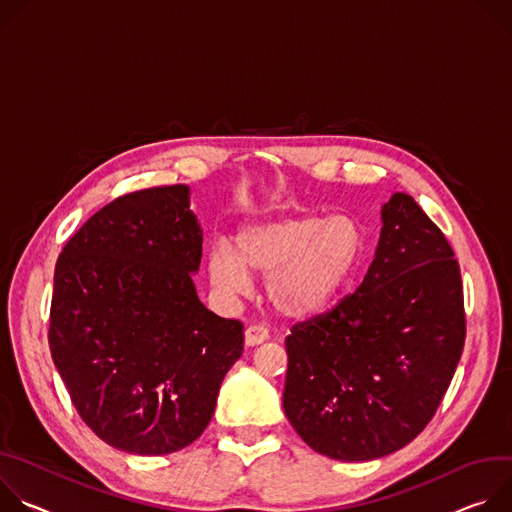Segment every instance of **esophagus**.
Listing matches in <instances>:
<instances>
[{"label": "esophagus", "instance_id": "1", "mask_svg": "<svg viewBox=\"0 0 512 512\" xmlns=\"http://www.w3.org/2000/svg\"><path fill=\"white\" fill-rule=\"evenodd\" d=\"M268 339V329L264 325H248L246 327V346H258Z\"/></svg>", "mask_w": 512, "mask_h": 512}]
</instances>
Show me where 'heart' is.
I'll return each instance as SVG.
<instances>
[{
  "mask_svg": "<svg viewBox=\"0 0 512 512\" xmlns=\"http://www.w3.org/2000/svg\"><path fill=\"white\" fill-rule=\"evenodd\" d=\"M362 252L364 232L356 217L293 215L246 225L236 238L239 256L215 246L207 270L213 287L230 299L248 293V272L268 276L266 293L274 309L303 319L339 295Z\"/></svg>",
  "mask_w": 512,
  "mask_h": 512,
  "instance_id": "obj_1",
  "label": "heart"
}]
</instances>
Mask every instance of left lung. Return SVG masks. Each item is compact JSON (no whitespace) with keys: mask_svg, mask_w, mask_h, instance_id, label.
Segmentation results:
<instances>
[{"mask_svg":"<svg viewBox=\"0 0 512 512\" xmlns=\"http://www.w3.org/2000/svg\"><path fill=\"white\" fill-rule=\"evenodd\" d=\"M464 342L460 264L415 199L394 193L360 287L291 327L282 407L327 458L388 456L433 419Z\"/></svg>","mask_w":512,"mask_h":512,"instance_id":"8db88e82","label":"left lung"}]
</instances>
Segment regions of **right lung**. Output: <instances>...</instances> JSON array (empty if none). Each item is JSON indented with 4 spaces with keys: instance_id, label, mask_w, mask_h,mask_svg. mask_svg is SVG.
Returning <instances> with one entry per match:
<instances>
[{
    "instance_id": "add662e5",
    "label": "right lung",
    "mask_w": 512,
    "mask_h": 512,
    "mask_svg": "<svg viewBox=\"0 0 512 512\" xmlns=\"http://www.w3.org/2000/svg\"><path fill=\"white\" fill-rule=\"evenodd\" d=\"M201 256L189 187L170 185L113 199L56 260L52 360L81 419L116 449L164 456L193 443L242 356V321L195 293Z\"/></svg>"
}]
</instances>
